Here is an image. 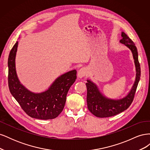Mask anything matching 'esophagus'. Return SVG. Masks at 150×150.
<instances>
[{
    "instance_id": "34e87169",
    "label": "esophagus",
    "mask_w": 150,
    "mask_h": 150,
    "mask_svg": "<svg viewBox=\"0 0 150 150\" xmlns=\"http://www.w3.org/2000/svg\"><path fill=\"white\" fill-rule=\"evenodd\" d=\"M87 74V69L85 67H83L78 72V77L79 78H82L83 77Z\"/></svg>"
}]
</instances>
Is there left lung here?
Returning <instances> with one entry per match:
<instances>
[{
	"mask_svg": "<svg viewBox=\"0 0 150 150\" xmlns=\"http://www.w3.org/2000/svg\"><path fill=\"white\" fill-rule=\"evenodd\" d=\"M122 39L120 42L124 44L132 51L137 68V77L134 84L129 93L120 100H112L106 98L100 93L97 88L91 81L88 80L86 83L87 88V104L88 108L93 115L99 117H107L115 116L127 110L132 103L134 94L137 91L141 76V68L138 61L137 48L134 43L128 35L122 32L121 34Z\"/></svg>",
	"mask_w": 150,
	"mask_h": 150,
	"instance_id": "obj_1",
	"label": "left lung"
}]
</instances>
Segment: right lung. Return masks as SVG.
Returning a JSON list of instances; mask_svg holds the SVG:
<instances>
[{
  "mask_svg": "<svg viewBox=\"0 0 150 150\" xmlns=\"http://www.w3.org/2000/svg\"><path fill=\"white\" fill-rule=\"evenodd\" d=\"M17 46L18 41L12 48L8 59V84L11 93L31 117L39 120L56 118L64 108L68 91L77 78L76 71H71L59 77L46 91L39 94L30 92L17 78L15 65Z\"/></svg>",
  "mask_w": 150,
  "mask_h": 150,
  "instance_id": "add662e5",
  "label": "right lung"
}]
</instances>
